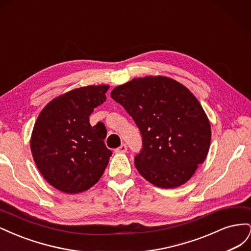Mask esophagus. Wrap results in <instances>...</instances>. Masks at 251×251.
<instances>
[{"instance_id": "obj_1", "label": "esophagus", "mask_w": 251, "mask_h": 251, "mask_svg": "<svg viewBox=\"0 0 251 251\" xmlns=\"http://www.w3.org/2000/svg\"><path fill=\"white\" fill-rule=\"evenodd\" d=\"M127 151V148H126V144H121V146L119 148H117L115 150L116 153H126V151Z\"/></svg>"}]
</instances>
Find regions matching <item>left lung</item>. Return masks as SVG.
I'll list each match as a JSON object with an SVG mask.
<instances>
[{"label":"left lung","instance_id":"obj_1","mask_svg":"<svg viewBox=\"0 0 251 251\" xmlns=\"http://www.w3.org/2000/svg\"><path fill=\"white\" fill-rule=\"evenodd\" d=\"M111 97L132 116L142 136L135 156L141 176L158 187L187 182L207 156L209 120L194 94L166 76L134 78L114 88Z\"/></svg>","mask_w":251,"mask_h":251}]
</instances>
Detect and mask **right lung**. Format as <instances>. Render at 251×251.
Instances as JSON below:
<instances>
[{
    "label": "right lung",
    "instance_id": "right-lung-1",
    "mask_svg": "<svg viewBox=\"0 0 251 251\" xmlns=\"http://www.w3.org/2000/svg\"><path fill=\"white\" fill-rule=\"evenodd\" d=\"M108 85L69 91L51 100L37 117L30 140L34 162L50 185L78 194L100 180L112 151L105 127L90 125L89 116L102 104Z\"/></svg>",
    "mask_w": 251,
    "mask_h": 251
}]
</instances>
